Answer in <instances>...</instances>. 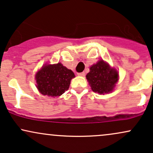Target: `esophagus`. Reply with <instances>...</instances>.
<instances>
[{
  "mask_svg": "<svg viewBox=\"0 0 153 153\" xmlns=\"http://www.w3.org/2000/svg\"><path fill=\"white\" fill-rule=\"evenodd\" d=\"M78 75H79V76L84 77V76H85V73H84V72H82V73H78Z\"/></svg>",
  "mask_w": 153,
  "mask_h": 153,
  "instance_id": "1",
  "label": "esophagus"
}]
</instances>
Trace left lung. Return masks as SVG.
<instances>
[{"label": "left lung", "instance_id": "left-lung-1", "mask_svg": "<svg viewBox=\"0 0 153 153\" xmlns=\"http://www.w3.org/2000/svg\"><path fill=\"white\" fill-rule=\"evenodd\" d=\"M86 78L93 91L104 94L113 91L116 82L118 81L119 74L104 61L100 60L91 67Z\"/></svg>", "mask_w": 153, "mask_h": 153}]
</instances>
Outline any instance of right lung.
<instances>
[{
  "label": "right lung",
  "mask_w": 153,
  "mask_h": 153,
  "mask_svg": "<svg viewBox=\"0 0 153 153\" xmlns=\"http://www.w3.org/2000/svg\"><path fill=\"white\" fill-rule=\"evenodd\" d=\"M74 77L73 72L61 63L46 65L36 73V87L42 95L56 97L68 90Z\"/></svg>",
  "instance_id": "1"
}]
</instances>
